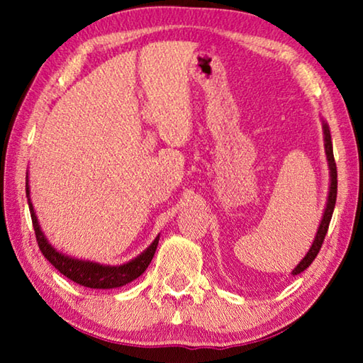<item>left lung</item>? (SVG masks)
<instances>
[{
    "mask_svg": "<svg viewBox=\"0 0 363 363\" xmlns=\"http://www.w3.org/2000/svg\"><path fill=\"white\" fill-rule=\"evenodd\" d=\"M323 134H325V152H327V158H328V167H330V177H331V184H330V195H328V201H327V208H325L323 213V219L320 223V227H318L315 240L312 243V247L309 250V253L304 256V259L301 261L296 269L293 270V275H298L311 266L312 261L315 259L318 251H320L325 235L328 232V225L331 216H333V210H335V203H336V194H337V171H336V162L333 157V144H331V136H330V128L328 125H323Z\"/></svg>",
    "mask_w": 363,
    "mask_h": 363,
    "instance_id": "obj_1",
    "label": "left lung"
}]
</instances>
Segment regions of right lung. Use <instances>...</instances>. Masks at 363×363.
<instances>
[{
  "mask_svg": "<svg viewBox=\"0 0 363 363\" xmlns=\"http://www.w3.org/2000/svg\"><path fill=\"white\" fill-rule=\"evenodd\" d=\"M27 199H28V208H30V216H32L36 242H38V247L41 253L45 255L46 259L56 267L60 274H64L65 277L70 280L77 281V284L88 286V288H118L126 284H130L134 279L140 277L144 274V270L149 267L153 255H155L157 245L160 237H157L153 243L147 248L143 255H139L136 259L130 261L128 264H123V266H101L97 262H89V261H79L73 259V257L65 256L59 251L54 250L49 242L46 240L45 233L41 232L38 219L35 216L32 201H30V190H28V181H27Z\"/></svg>",
  "mask_w": 363,
  "mask_h": 363,
  "instance_id": "obj_1",
  "label": "right lung"
}]
</instances>
